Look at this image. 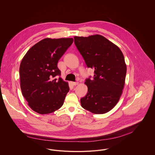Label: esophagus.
I'll return each mask as SVG.
<instances>
[{"label": "esophagus", "mask_w": 155, "mask_h": 155, "mask_svg": "<svg viewBox=\"0 0 155 155\" xmlns=\"http://www.w3.org/2000/svg\"><path fill=\"white\" fill-rule=\"evenodd\" d=\"M71 84H73V85L75 86V85H77L78 84V82H72Z\"/></svg>", "instance_id": "esophagus-1"}]
</instances>
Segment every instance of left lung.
<instances>
[{
    "label": "left lung",
    "instance_id": "obj_1",
    "mask_svg": "<svg viewBox=\"0 0 155 155\" xmlns=\"http://www.w3.org/2000/svg\"><path fill=\"white\" fill-rule=\"evenodd\" d=\"M74 44L94 76L87 78V94L81 106L94 114H104L117 103L125 84L127 66L117 46L100 35L74 37Z\"/></svg>",
    "mask_w": 155,
    "mask_h": 155
}]
</instances>
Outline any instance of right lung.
I'll use <instances>...</instances> for the list:
<instances>
[{"label":"right lung","mask_w":155,"mask_h":155,"mask_svg":"<svg viewBox=\"0 0 155 155\" xmlns=\"http://www.w3.org/2000/svg\"><path fill=\"white\" fill-rule=\"evenodd\" d=\"M73 42V38H45L31 47L20 66L22 95L32 110L51 113L63 104L68 84L60 77L59 59Z\"/></svg>","instance_id":"add662e5"}]
</instances>
